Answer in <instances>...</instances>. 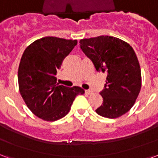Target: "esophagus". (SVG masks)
Masks as SVG:
<instances>
[{
	"label": "esophagus",
	"mask_w": 158,
	"mask_h": 158,
	"mask_svg": "<svg viewBox=\"0 0 158 158\" xmlns=\"http://www.w3.org/2000/svg\"><path fill=\"white\" fill-rule=\"evenodd\" d=\"M85 92H86V94H87V95L92 94V91H90V90H86V91H85Z\"/></svg>",
	"instance_id": "34e87169"
}]
</instances>
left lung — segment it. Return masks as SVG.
Returning <instances> with one entry per match:
<instances>
[{
    "mask_svg": "<svg viewBox=\"0 0 158 158\" xmlns=\"http://www.w3.org/2000/svg\"><path fill=\"white\" fill-rule=\"evenodd\" d=\"M80 47L97 72L107 73L100 93L103 103L96 112L107 118L127 113L133 106L142 86L141 68L132 47L121 39L108 35L82 39Z\"/></svg>",
    "mask_w": 158,
    "mask_h": 158,
    "instance_id": "1",
    "label": "left lung"
}]
</instances>
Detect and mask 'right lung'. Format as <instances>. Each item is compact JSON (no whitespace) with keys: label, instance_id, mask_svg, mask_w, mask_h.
Returning <instances> with one entry per match:
<instances>
[{"label":"right lung","instance_id":"obj_1","mask_svg":"<svg viewBox=\"0 0 158 158\" xmlns=\"http://www.w3.org/2000/svg\"><path fill=\"white\" fill-rule=\"evenodd\" d=\"M77 44V40L47 36L25 50L18 68L19 90L27 107L39 118L61 119L68 114L75 97L85 93L79 86L56 83V70Z\"/></svg>","mask_w":158,"mask_h":158}]
</instances>
